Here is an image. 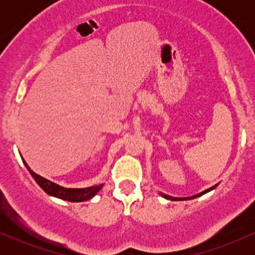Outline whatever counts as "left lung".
<instances>
[{"label":"left lung","instance_id":"1","mask_svg":"<svg viewBox=\"0 0 255 255\" xmlns=\"http://www.w3.org/2000/svg\"><path fill=\"white\" fill-rule=\"evenodd\" d=\"M217 186H218V184H215V186L211 187V188L206 189V191H204V192L199 193V194H197V195H193V197H189V198H174V197H170V195H165V194H163V197L166 198V199H169V200H172V201H177V200H189V199H194V198H198V197H200V195L205 194V193H207V192L212 191V189H213V188H216V187H217Z\"/></svg>","mask_w":255,"mask_h":255}]
</instances>
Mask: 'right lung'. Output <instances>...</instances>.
Instances as JSON below:
<instances>
[{"label": "right lung", "instance_id": "right-lung-1", "mask_svg": "<svg viewBox=\"0 0 255 255\" xmlns=\"http://www.w3.org/2000/svg\"><path fill=\"white\" fill-rule=\"evenodd\" d=\"M24 160V159H22ZM24 164L27 168V170L30 171L32 177L36 180V182L39 184L40 188L43 189L44 192L48 193L49 195H52V197H56L60 199H63V200L72 201V203H80V201H86L89 199L93 198L96 194H97L99 189L102 188L103 184L98 187H89V188H83V189H72V188H63V187L58 186V184L51 182V181L46 180L39 175H37L36 172H33L30 169V166L27 165V163L24 160Z\"/></svg>", "mask_w": 255, "mask_h": 255}]
</instances>
